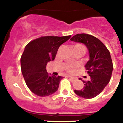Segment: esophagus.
<instances>
[{
  "instance_id": "34e87169",
  "label": "esophagus",
  "mask_w": 123,
  "mask_h": 123,
  "mask_svg": "<svg viewBox=\"0 0 123 123\" xmlns=\"http://www.w3.org/2000/svg\"><path fill=\"white\" fill-rule=\"evenodd\" d=\"M68 78H69V80L71 81H72V82H74V81H76V78H73V77H71V76H68Z\"/></svg>"
}]
</instances>
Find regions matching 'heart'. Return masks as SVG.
I'll list each match as a JSON object with an SVG mask.
<instances>
[{
	"mask_svg": "<svg viewBox=\"0 0 123 123\" xmlns=\"http://www.w3.org/2000/svg\"><path fill=\"white\" fill-rule=\"evenodd\" d=\"M78 45V46L82 47V48L84 49V51H85V48H84V47L82 46L81 45ZM76 65H68V67H67V71L68 72H69V73H73L75 72L76 71Z\"/></svg>",
	"mask_w": 123,
	"mask_h": 123,
	"instance_id": "b5f03b06",
	"label": "heart"
}]
</instances>
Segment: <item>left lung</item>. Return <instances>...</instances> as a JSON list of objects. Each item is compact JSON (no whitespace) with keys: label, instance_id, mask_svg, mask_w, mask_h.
Instances as JSON below:
<instances>
[{"label":"left lung","instance_id":"1","mask_svg":"<svg viewBox=\"0 0 123 123\" xmlns=\"http://www.w3.org/2000/svg\"><path fill=\"white\" fill-rule=\"evenodd\" d=\"M70 40L84 44L89 55L85 68L91 78L87 81L79 78L84 86L81 90H74L75 94L87 99L94 98L102 92L111 77L113 65L110 53L98 39L89 34H78Z\"/></svg>","mask_w":123,"mask_h":123}]
</instances>
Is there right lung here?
Wrapping results in <instances>:
<instances>
[{
	"label": "right lung",
	"mask_w": 123,
	"mask_h": 123,
	"mask_svg": "<svg viewBox=\"0 0 123 123\" xmlns=\"http://www.w3.org/2000/svg\"><path fill=\"white\" fill-rule=\"evenodd\" d=\"M71 36H44L29 42L21 57L23 76L30 91L37 96L54 94L63 77L50 76L47 72V63L55 58L59 47Z\"/></svg>",
	"instance_id": "1"
}]
</instances>
